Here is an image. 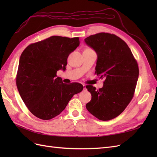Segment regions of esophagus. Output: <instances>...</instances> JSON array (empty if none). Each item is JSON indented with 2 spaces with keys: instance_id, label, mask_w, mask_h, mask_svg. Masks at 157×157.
Masks as SVG:
<instances>
[{
  "instance_id": "1",
  "label": "esophagus",
  "mask_w": 157,
  "mask_h": 157,
  "mask_svg": "<svg viewBox=\"0 0 157 157\" xmlns=\"http://www.w3.org/2000/svg\"><path fill=\"white\" fill-rule=\"evenodd\" d=\"M83 90H84V91H86V90H87V89L86 88V86H85L84 84H83Z\"/></svg>"
}]
</instances>
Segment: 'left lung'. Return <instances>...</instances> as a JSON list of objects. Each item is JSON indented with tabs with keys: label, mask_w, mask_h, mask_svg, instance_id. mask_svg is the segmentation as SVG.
<instances>
[{
	"label": "left lung",
	"mask_w": 157,
	"mask_h": 157,
	"mask_svg": "<svg viewBox=\"0 0 157 157\" xmlns=\"http://www.w3.org/2000/svg\"><path fill=\"white\" fill-rule=\"evenodd\" d=\"M84 41L98 56L95 74L104 78L103 86L99 90L92 85L86 86L92 95L86 107L99 120H111L124 111L134 97L138 65L127 44L115 35L99 33Z\"/></svg>",
	"instance_id": "left-lung-1"
}]
</instances>
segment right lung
<instances>
[{
  "mask_svg": "<svg viewBox=\"0 0 157 157\" xmlns=\"http://www.w3.org/2000/svg\"><path fill=\"white\" fill-rule=\"evenodd\" d=\"M80 44L79 38L52 36L31 44L20 56L16 75L17 88L25 105L35 117L50 120L62 112L80 83L65 84L57 71L65 70L69 55Z\"/></svg>",
  "mask_w": 157,
  "mask_h": 157,
  "instance_id": "add662e5",
  "label": "right lung"
}]
</instances>
